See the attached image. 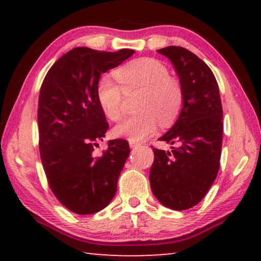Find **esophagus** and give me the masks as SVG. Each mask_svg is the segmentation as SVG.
Wrapping results in <instances>:
<instances>
[{
    "instance_id": "1",
    "label": "esophagus",
    "mask_w": 261,
    "mask_h": 261,
    "mask_svg": "<svg viewBox=\"0 0 261 261\" xmlns=\"http://www.w3.org/2000/svg\"><path fill=\"white\" fill-rule=\"evenodd\" d=\"M129 145H130L131 148H136V147H138L140 144L139 143H136V141H129Z\"/></svg>"
}]
</instances>
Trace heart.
I'll use <instances>...</instances> for the list:
<instances>
[{"label": "heart", "instance_id": "obj_1", "mask_svg": "<svg viewBox=\"0 0 261 261\" xmlns=\"http://www.w3.org/2000/svg\"><path fill=\"white\" fill-rule=\"evenodd\" d=\"M117 81L108 76L99 79L96 99L106 116L118 121L123 115V90L126 93L143 91L134 115L113 130V135L129 141H139L154 134L159 125L168 126L176 121L183 107V91L169 70L160 61L141 57L127 62L115 71Z\"/></svg>", "mask_w": 261, "mask_h": 261}]
</instances>
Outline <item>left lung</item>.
Wrapping results in <instances>:
<instances>
[{
    "instance_id": "1",
    "label": "left lung",
    "mask_w": 261,
    "mask_h": 261,
    "mask_svg": "<svg viewBox=\"0 0 261 261\" xmlns=\"http://www.w3.org/2000/svg\"><path fill=\"white\" fill-rule=\"evenodd\" d=\"M173 63L183 91V107L175 124L159 140L171 151L154 148L149 183L156 199L170 210L196 206L208 192L220 168L222 105L219 85L204 61L178 46L159 49Z\"/></svg>"
}]
</instances>
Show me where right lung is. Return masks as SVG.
I'll use <instances>...</instances> for the list:
<instances>
[{
  "label": "right lung",
  "mask_w": 261,
  "mask_h": 261,
  "mask_svg": "<svg viewBox=\"0 0 261 261\" xmlns=\"http://www.w3.org/2000/svg\"><path fill=\"white\" fill-rule=\"evenodd\" d=\"M134 53L73 48L43 79L38 106L41 162L57 200L76 214L103 210L116 193L130 148L124 139L109 140L102 155L94 156V147L109 127L96 99V85L101 73Z\"/></svg>",
  "instance_id": "obj_1"
}]
</instances>
